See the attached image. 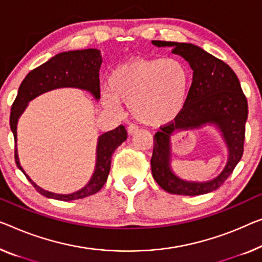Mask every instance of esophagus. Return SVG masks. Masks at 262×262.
<instances>
[{
    "mask_svg": "<svg viewBox=\"0 0 262 262\" xmlns=\"http://www.w3.org/2000/svg\"><path fill=\"white\" fill-rule=\"evenodd\" d=\"M138 130H139V128L134 126V124H129V126H128V128H127V132H128V134H129V135L135 134V133Z\"/></svg>",
    "mask_w": 262,
    "mask_h": 262,
    "instance_id": "34e87169",
    "label": "esophagus"
}]
</instances>
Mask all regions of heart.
I'll return each instance as SVG.
<instances>
[{
    "label": "heart",
    "mask_w": 262,
    "mask_h": 262,
    "mask_svg": "<svg viewBox=\"0 0 262 262\" xmlns=\"http://www.w3.org/2000/svg\"><path fill=\"white\" fill-rule=\"evenodd\" d=\"M108 91L101 94L106 108L116 111L126 102L130 115L146 126L171 122L185 107L189 89V74L174 58L128 60L112 70Z\"/></svg>",
    "instance_id": "obj_1"
}]
</instances>
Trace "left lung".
<instances>
[{
    "label": "left lung",
    "instance_id": "left-lung-1",
    "mask_svg": "<svg viewBox=\"0 0 262 262\" xmlns=\"http://www.w3.org/2000/svg\"><path fill=\"white\" fill-rule=\"evenodd\" d=\"M155 47L173 48L171 53L185 58L193 70V81L182 112L154 136L151 173L166 192L178 195H202L217 189L233 173L243 158L248 104L240 81L228 64L199 46L179 42L151 41ZM213 126L228 149V162L215 178L190 182L171 168V138L178 132Z\"/></svg>",
    "mask_w": 262,
    "mask_h": 262
}]
</instances>
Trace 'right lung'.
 Wrapping results in <instances>:
<instances>
[{
    "label": "right lung",
    "mask_w": 262,
    "mask_h": 262,
    "mask_svg": "<svg viewBox=\"0 0 262 262\" xmlns=\"http://www.w3.org/2000/svg\"><path fill=\"white\" fill-rule=\"evenodd\" d=\"M102 64V56L99 49L70 50L57 54L49 58L46 63L35 68L25 77L18 88L10 113V129L15 140V162L18 169L35 187L38 193L46 198L61 201H72L83 199L95 194L106 183L111 170L112 155L121 143L126 141L127 132L121 124L111 132L103 133L97 138L95 168L91 180L76 192L69 194H57L46 190L36 185L29 175L26 174L18 159L17 151V123L18 119L25 113L31 100L47 92L58 88H76L92 94L96 101L100 100V80L99 72Z\"/></svg>",
    "instance_id": "right-lung-1"
}]
</instances>
